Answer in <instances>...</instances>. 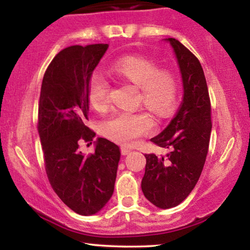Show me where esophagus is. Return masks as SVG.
I'll return each instance as SVG.
<instances>
[{
  "label": "esophagus",
  "mask_w": 250,
  "mask_h": 250,
  "mask_svg": "<svg viewBox=\"0 0 250 250\" xmlns=\"http://www.w3.org/2000/svg\"><path fill=\"white\" fill-rule=\"evenodd\" d=\"M132 148H130L128 146H121V154L122 155H128V154L131 152Z\"/></svg>",
  "instance_id": "obj_1"
}]
</instances>
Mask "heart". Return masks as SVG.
I'll list each match as a JSON object with an SVG mask.
<instances>
[{"instance_id":"heart-1","label":"heart","mask_w":250,"mask_h":250,"mask_svg":"<svg viewBox=\"0 0 250 250\" xmlns=\"http://www.w3.org/2000/svg\"><path fill=\"white\" fill-rule=\"evenodd\" d=\"M110 72L139 88V102L157 117H167L173 110L178 96L177 79L171 72L160 71L155 62L142 56H125L110 66ZM87 95L94 108L103 110L106 106L108 85L103 77L97 73L90 77ZM152 126V120L143 112L118 111L102 124V132L117 143L131 144Z\"/></svg>"}]
</instances>
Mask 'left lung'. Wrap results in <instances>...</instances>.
<instances>
[{"mask_svg":"<svg viewBox=\"0 0 250 250\" xmlns=\"http://www.w3.org/2000/svg\"><path fill=\"white\" fill-rule=\"evenodd\" d=\"M165 41L173 48L184 96L175 117L150 139L168 153L161 156L146 154L142 180L144 196L162 209L178 206L195 188L205 164L212 130L210 101L202 64L178 40Z\"/></svg>","mask_w":250,"mask_h":250,"instance_id":"1","label":"left lung"}]
</instances>
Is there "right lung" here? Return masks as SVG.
Returning a JSON list of instances; mask_svg holds the SVG:
<instances>
[{
	"instance_id": "obj_1",
	"label": "right lung",
	"mask_w": 250,
	"mask_h": 250,
	"mask_svg": "<svg viewBox=\"0 0 250 250\" xmlns=\"http://www.w3.org/2000/svg\"><path fill=\"white\" fill-rule=\"evenodd\" d=\"M107 48L108 44L75 45L56 54L44 75L38 105L48 180L69 208L85 216L100 212L113 195L121 156L119 146L105 138H97L90 155L78 149L80 140L95 137L86 125L87 85Z\"/></svg>"
}]
</instances>
